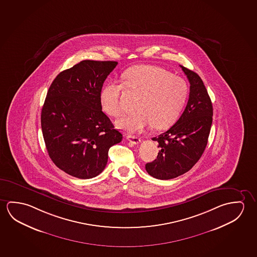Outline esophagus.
<instances>
[{
  "mask_svg": "<svg viewBox=\"0 0 257 257\" xmlns=\"http://www.w3.org/2000/svg\"><path fill=\"white\" fill-rule=\"evenodd\" d=\"M126 139L130 141V142L133 143L134 145H139V143L141 142V139L138 138V137H135V136H126Z\"/></svg>",
  "mask_w": 257,
  "mask_h": 257,
  "instance_id": "34e87169",
  "label": "esophagus"
}]
</instances>
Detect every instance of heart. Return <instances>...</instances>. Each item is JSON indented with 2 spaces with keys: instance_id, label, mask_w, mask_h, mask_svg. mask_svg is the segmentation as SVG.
Segmentation results:
<instances>
[{
  "instance_id": "heart-1",
  "label": "heart",
  "mask_w": 257,
  "mask_h": 257,
  "mask_svg": "<svg viewBox=\"0 0 257 257\" xmlns=\"http://www.w3.org/2000/svg\"><path fill=\"white\" fill-rule=\"evenodd\" d=\"M123 86L127 91L140 95L135 114L125 115L116 125L128 132H141L153 126L164 130L179 118L187 101V82L179 76L157 66L139 65L128 69L122 75ZM123 87L117 82L103 86L100 94L102 110L111 117L121 113L120 95Z\"/></svg>"
}]
</instances>
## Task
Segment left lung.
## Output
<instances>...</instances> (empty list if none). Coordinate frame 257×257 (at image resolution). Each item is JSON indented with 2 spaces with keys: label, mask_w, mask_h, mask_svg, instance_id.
Masks as SVG:
<instances>
[{
  "label": "left lung",
  "mask_w": 257,
  "mask_h": 257,
  "mask_svg": "<svg viewBox=\"0 0 257 257\" xmlns=\"http://www.w3.org/2000/svg\"><path fill=\"white\" fill-rule=\"evenodd\" d=\"M190 83L186 109L178 121L153 140L160 147L157 158L146 164L149 175L171 179L188 172L204 153L212 123V101L199 76L180 66Z\"/></svg>",
  "instance_id": "8db88e82"
}]
</instances>
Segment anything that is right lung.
I'll list each match as a JSON object with an SVG mask.
<instances>
[{
  "label": "right lung",
  "instance_id": "1",
  "mask_svg": "<svg viewBox=\"0 0 257 257\" xmlns=\"http://www.w3.org/2000/svg\"><path fill=\"white\" fill-rule=\"evenodd\" d=\"M117 64L82 61L59 74L50 86L42 131L50 158L69 175L82 179L99 175L109 149L122 139L100 102L103 82Z\"/></svg>",
  "mask_w": 257,
  "mask_h": 257
}]
</instances>
